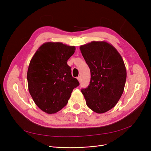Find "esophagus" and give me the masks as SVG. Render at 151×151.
<instances>
[{
    "mask_svg": "<svg viewBox=\"0 0 151 151\" xmlns=\"http://www.w3.org/2000/svg\"><path fill=\"white\" fill-rule=\"evenodd\" d=\"M77 80H78L79 81V83H80V82H81V77H77Z\"/></svg>",
    "mask_w": 151,
    "mask_h": 151,
    "instance_id": "34e87169",
    "label": "esophagus"
}]
</instances>
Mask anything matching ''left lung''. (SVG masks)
I'll return each instance as SVG.
<instances>
[{
	"instance_id": "left-lung-1",
	"label": "left lung",
	"mask_w": 151,
	"mask_h": 151,
	"mask_svg": "<svg viewBox=\"0 0 151 151\" xmlns=\"http://www.w3.org/2000/svg\"><path fill=\"white\" fill-rule=\"evenodd\" d=\"M80 50L91 71L88 87L83 89L86 104L97 113L110 110L123 93L127 70L120 54L106 42H91Z\"/></svg>"
}]
</instances>
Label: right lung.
I'll return each mask as SVG.
<instances>
[{
  "mask_svg": "<svg viewBox=\"0 0 151 151\" xmlns=\"http://www.w3.org/2000/svg\"><path fill=\"white\" fill-rule=\"evenodd\" d=\"M75 50L74 46L47 42L32 57L27 72L28 90L43 111L53 114L60 111L67 104L73 89L79 85L67 63Z\"/></svg>",
  "mask_w": 151,
  "mask_h": 151,
  "instance_id": "right-lung-1",
  "label": "right lung"
}]
</instances>
